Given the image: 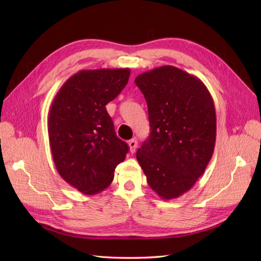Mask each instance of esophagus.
<instances>
[{
  "instance_id": "1",
  "label": "esophagus",
  "mask_w": 261,
  "mask_h": 261,
  "mask_svg": "<svg viewBox=\"0 0 261 261\" xmlns=\"http://www.w3.org/2000/svg\"><path fill=\"white\" fill-rule=\"evenodd\" d=\"M129 147H130V152L131 153H134L136 148H138V141H136L135 139H132L129 141Z\"/></svg>"
}]
</instances>
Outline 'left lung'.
<instances>
[{"mask_svg":"<svg viewBox=\"0 0 261 261\" xmlns=\"http://www.w3.org/2000/svg\"><path fill=\"white\" fill-rule=\"evenodd\" d=\"M148 106L150 135L136 152L147 183L164 200L185 194L211 161L216 111L203 82L163 65L135 78Z\"/></svg>","mask_w":261,"mask_h":261,"instance_id":"1","label":"left lung"}]
</instances>
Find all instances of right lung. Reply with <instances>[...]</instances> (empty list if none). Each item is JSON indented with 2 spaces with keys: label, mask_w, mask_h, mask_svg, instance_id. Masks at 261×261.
<instances>
[{
  "label": "right lung",
  "mask_w": 261,
  "mask_h": 261,
  "mask_svg": "<svg viewBox=\"0 0 261 261\" xmlns=\"http://www.w3.org/2000/svg\"><path fill=\"white\" fill-rule=\"evenodd\" d=\"M129 76L130 68L80 71L64 82L51 102L47 128L55 166L85 195L98 194L112 183L129 150L106 109Z\"/></svg>",
  "instance_id": "right-lung-1"
}]
</instances>
